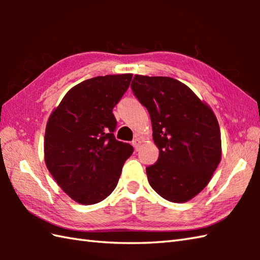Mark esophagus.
<instances>
[{
	"label": "esophagus",
	"instance_id": "obj_1",
	"mask_svg": "<svg viewBox=\"0 0 260 260\" xmlns=\"http://www.w3.org/2000/svg\"><path fill=\"white\" fill-rule=\"evenodd\" d=\"M141 144H142V142H141L140 139H135V140L133 141V146H134V148H135L136 151H139V148H140Z\"/></svg>",
	"mask_w": 260,
	"mask_h": 260
}]
</instances>
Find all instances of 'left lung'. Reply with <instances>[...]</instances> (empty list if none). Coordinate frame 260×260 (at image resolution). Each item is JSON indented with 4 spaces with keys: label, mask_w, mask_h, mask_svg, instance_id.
I'll return each instance as SVG.
<instances>
[{
    "label": "left lung",
    "mask_w": 260,
    "mask_h": 260,
    "mask_svg": "<svg viewBox=\"0 0 260 260\" xmlns=\"http://www.w3.org/2000/svg\"><path fill=\"white\" fill-rule=\"evenodd\" d=\"M132 90L150 113L157 162L148 183L165 200L182 203L199 194L221 161V135L208 104L170 77L135 75Z\"/></svg>",
    "instance_id": "1"
}]
</instances>
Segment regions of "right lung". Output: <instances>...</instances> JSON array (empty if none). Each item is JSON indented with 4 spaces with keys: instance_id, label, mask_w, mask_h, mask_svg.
Listing matches in <instances>:
<instances>
[{
    "instance_id": "right-lung-1",
    "label": "right lung",
    "mask_w": 260,
    "mask_h": 260,
    "mask_svg": "<svg viewBox=\"0 0 260 260\" xmlns=\"http://www.w3.org/2000/svg\"><path fill=\"white\" fill-rule=\"evenodd\" d=\"M132 74L87 79L66 93L48 119L45 161L58 185L80 204L103 201L118 183L134 148L115 139L113 108Z\"/></svg>"
}]
</instances>
